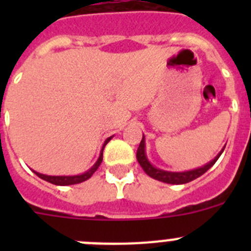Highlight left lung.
<instances>
[{
  "label": "left lung",
  "instance_id": "left-lung-1",
  "mask_svg": "<svg viewBox=\"0 0 251 251\" xmlns=\"http://www.w3.org/2000/svg\"><path fill=\"white\" fill-rule=\"evenodd\" d=\"M224 150H225V146H224L220 152L217 153V156L214 159H211V161L207 162L206 165L201 166V167L182 171V172H172V171L161 170V168L156 167V166H153L147 157V153H146V138L145 134H143V138H142L138 150H137V161H138V163L141 165V167L143 168L146 174L150 177H152V178L158 179L161 182L171 183V185H183V183L191 182L194 179L199 178V177L205 174L206 171L210 170L215 165V162L219 159V157L221 156Z\"/></svg>",
  "mask_w": 251,
  "mask_h": 251
}]
</instances>
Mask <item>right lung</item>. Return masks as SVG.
Segmentation results:
<instances>
[{"label":"right lung","mask_w":251,"mask_h":251,"mask_svg":"<svg viewBox=\"0 0 251 251\" xmlns=\"http://www.w3.org/2000/svg\"><path fill=\"white\" fill-rule=\"evenodd\" d=\"M113 137L114 136H112V137H109V138L105 139V142L103 143V147H101V150H100V154H99L97 162H95L94 165H93L89 170L85 171V172H83V174L73 175V176H50V175L40 174V172H36V171H34V174H36L37 176H39L40 178H43L44 181H48V182L52 183V185H56V186H69V185H76V183L84 182V181H86V179H89L90 177L93 176V174H94L95 171L98 170V167L100 166L101 161H103L104 147H105L106 143H108V142H109Z\"/></svg>","instance_id":"add662e5"}]
</instances>
